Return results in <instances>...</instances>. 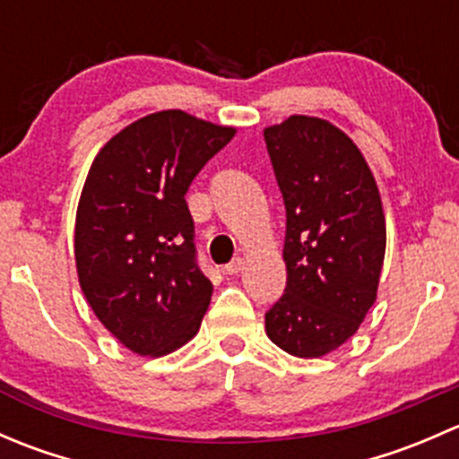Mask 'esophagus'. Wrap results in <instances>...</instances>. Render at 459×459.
Instances as JSON below:
<instances>
[{
	"label": "esophagus",
	"mask_w": 459,
	"mask_h": 459,
	"mask_svg": "<svg viewBox=\"0 0 459 459\" xmlns=\"http://www.w3.org/2000/svg\"><path fill=\"white\" fill-rule=\"evenodd\" d=\"M242 268H244V259L242 257H235L233 262L226 264L224 273H226V275H238V273L242 271Z\"/></svg>",
	"instance_id": "esophagus-1"
}]
</instances>
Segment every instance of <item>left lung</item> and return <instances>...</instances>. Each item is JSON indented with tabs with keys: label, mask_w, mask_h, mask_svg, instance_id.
<instances>
[{
	"label": "left lung",
	"mask_w": 459,
	"mask_h": 459,
	"mask_svg": "<svg viewBox=\"0 0 459 459\" xmlns=\"http://www.w3.org/2000/svg\"><path fill=\"white\" fill-rule=\"evenodd\" d=\"M264 140L286 208V289L266 311V335L295 358H322L375 302L382 200L359 148L326 119L293 115Z\"/></svg>",
	"instance_id": "8db88e82"
}]
</instances>
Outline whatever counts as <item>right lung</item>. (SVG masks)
<instances>
[{"instance_id": "add662e5", "label": "right lung", "mask_w": 459, "mask_h": 459, "mask_svg": "<svg viewBox=\"0 0 459 459\" xmlns=\"http://www.w3.org/2000/svg\"><path fill=\"white\" fill-rule=\"evenodd\" d=\"M235 135L184 110L137 119L92 161L75 221L82 290L137 355H166L197 331L212 284L197 264L188 186Z\"/></svg>"}]
</instances>
